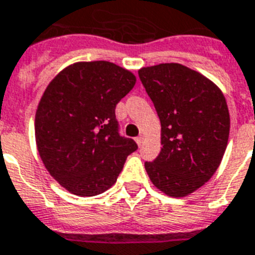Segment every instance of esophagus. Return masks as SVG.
<instances>
[{
  "instance_id": "1",
  "label": "esophagus",
  "mask_w": 255,
  "mask_h": 255,
  "mask_svg": "<svg viewBox=\"0 0 255 255\" xmlns=\"http://www.w3.org/2000/svg\"><path fill=\"white\" fill-rule=\"evenodd\" d=\"M136 142H137L138 146H141L142 142H144V136H138V137H136Z\"/></svg>"
}]
</instances>
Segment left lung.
Listing matches in <instances>:
<instances>
[{"mask_svg": "<svg viewBox=\"0 0 255 255\" xmlns=\"http://www.w3.org/2000/svg\"><path fill=\"white\" fill-rule=\"evenodd\" d=\"M160 121L162 149L145 162L151 183L164 194L185 197L211 179L230 136V113L213 81L180 63L138 70Z\"/></svg>", "mask_w": 255, "mask_h": 255, "instance_id": "8db88e82", "label": "left lung"}]
</instances>
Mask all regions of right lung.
Returning <instances> with one entry per match:
<instances>
[{
    "label": "right lung",
    "mask_w": 255,
    "mask_h": 255,
    "mask_svg": "<svg viewBox=\"0 0 255 255\" xmlns=\"http://www.w3.org/2000/svg\"><path fill=\"white\" fill-rule=\"evenodd\" d=\"M136 76L106 61L78 62L45 89L35 118L36 145L49 174L72 194L97 196L114 185L137 149L119 134L115 108Z\"/></svg>",
    "instance_id": "add662e5"
}]
</instances>
